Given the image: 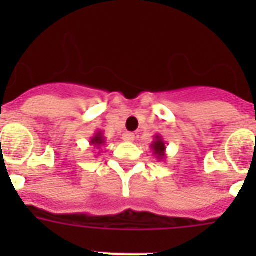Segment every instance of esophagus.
Returning <instances> with one entry per match:
<instances>
[{
    "label": "esophagus",
    "mask_w": 256,
    "mask_h": 256,
    "mask_svg": "<svg viewBox=\"0 0 256 256\" xmlns=\"http://www.w3.org/2000/svg\"><path fill=\"white\" fill-rule=\"evenodd\" d=\"M134 138H136V136H134L132 132H124V136H122V140H124V142H132Z\"/></svg>",
    "instance_id": "34e87169"
}]
</instances>
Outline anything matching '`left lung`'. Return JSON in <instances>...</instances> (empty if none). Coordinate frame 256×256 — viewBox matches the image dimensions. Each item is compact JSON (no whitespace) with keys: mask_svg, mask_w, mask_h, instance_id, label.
<instances>
[{"mask_svg":"<svg viewBox=\"0 0 256 256\" xmlns=\"http://www.w3.org/2000/svg\"><path fill=\"white\" fill-rule=\"evenodd\" d=\"M150 148H152V154L158 160V162L168 158L166 156V142L160 136H154V140L150 144Z\"/></svg>","mask_w":256,"mask_h":256,"instance_id":"obj_1","label":"left lung"}]
</instances>
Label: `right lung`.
Returning a JSON list of instances; mask_svg holds the SVG:
<instances>
[{
  "label": "right lung",
  "instance_id": "add662e5",
  "mask_svg": "<svg viewBox=\"0 0 256 256\" xmlns=\"http://www.w3.org/2000/svg\"><path fill=\"white\" fill-rule=\"evenodd\" d=\"M104 144H106V138L104 136V132H96L94 136H92V140H90V146H92V148H96V150H100L98 156L104 150Z\"/></svg>",
  "mask_w": 256,
  "mask_h": 256
}]
</instances>
